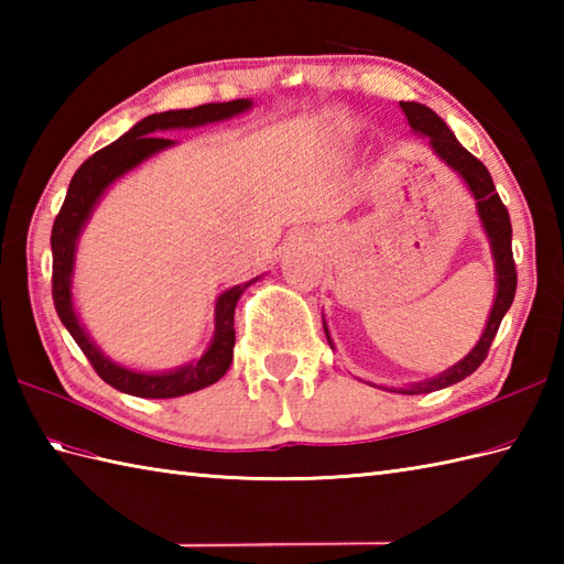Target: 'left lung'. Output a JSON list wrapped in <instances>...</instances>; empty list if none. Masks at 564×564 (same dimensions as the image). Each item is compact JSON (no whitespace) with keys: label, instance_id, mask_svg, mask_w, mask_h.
Here are the masks:
<instances>
[{"label":"left lung","instance_id":"8db88e82","mask_svg":"<svg viewBox=\"0 0 564 564\" xmlns=\"http://www.w3.org/2000/svg\"><path fill=\"white\" fill-rule=\"evenodd\" d=\"M400 109L404 111L406 123H410L414 133L429 138V148L434 150L436 158L441 162H446L451 170L463 178L467 191L473 194L477 215H480V223H482V230L489 239V251H492V259H495V289H497L495 303H492V310H489L482 337L473 346L470 354L463 356L458 364L451 366L448 370H443V373H438L434 378L419 380V382H412V386H404V388H382V390L400 392V394H426V392L455 386V382H460L463 378L473 376L475 370L482 366L489 346H492V341L497 337L501 319H505V315L509 313V307L513 303V293H517V263H513V254H511L509 213L497 194L487 166L477 158H473V154L460 145L458 138L451 133V128L443 123V118L431 111L429 106L416 104V101H400ZM322 325H325L327 341L334 349V341L329 337L325 317H322ZM368 386H373V382H368Z\"/></svg>","mask_w":564,"mask_h":564}]
</instances>
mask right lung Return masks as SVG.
Returning a JSON list of instances; mask_svg holds the SVG:
<instances>
[{"mask_svg":"<svg viewBox=\"0 0 564 564\" xmlns=\"http://www.w3.org/2000/svg\"><path fill=\"white\" fill-rule=\"evenodd\" d=\"M251 106H254L251 99H235L225 104H203L196 106V109L152 113L130 128L126 135L111 142L109 148L91 154V158L75 172V176H72L65 203L57 213L51 235L53 301L59 319H63V325L72 334V339L77 341L84 356L89 358V364L97 370L99 378L104 382H109L116 390L135 394V398L166 400L182 398V394L196 392L213 386V382H218L232 364L237 301L251 283H257L261 279V275L247 283L232 285V289H227L215 297L213 339L200 358H194V361L172 370H133L111 361V358L99 349L97 341L89 337V332L84 329L77 317L75 297H72V275H75L77 242L82 237V230L87 227L94 208H97V203L101 200L106 191H109L111 184H116L118 178L126 176L128 172H133L142 162L154 158V154L176 145L174 140L160 133L230 121V118L249 111Z\"/></svg>","mask_w":564,"mask_h":564,"instance_id":"1","label":"right lung"}]
</instances>
